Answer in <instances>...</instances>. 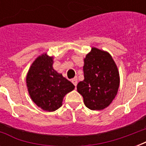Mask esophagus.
<instances>
[{"label": "esophagus", "mask_w": 146, "mask_h": 146, "mask_svg": "<svg viewBox=\"0 0 146 146\" xmlns=\"http://www.w3.org/2000/svg\"><path fill=\"white\" fill-rule=\"evenodd\" d=\"M71 82H73V84L75 86H77V83H78L77 78L75 77V78H73V79H72V80H71Z\"/></svg>", "instance_id": "34e87169"}]
</instances>
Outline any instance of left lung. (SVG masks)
<instances>
[{
  "instance_id": "1",
  "label": "left lung",
  "mask_w": 146,
  "mask_h": 146,
  "mask_svg": "<svg viewBox=\"0 0 146 146\" xmlns=\"http://www.w3.org/2000/svg\"><path fill=\"white\" fill-rule=\"evenodd\" d=\"M84 80L77 85L78 92L90 110H102L117 94L120 75L117 66L107 51L92 48L84 59Z\"/></svg>"
}]
</instances>
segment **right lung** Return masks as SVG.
I'll use <instances>...</instances> for the list:
<instances>
[{
	"mask_svg": "<svg viewBox=\"0 0 146 146\" xmlns=\"http://www.w3.org/2000/svg\"><path fill=\"white\" fill-rule=\"evenodd\" d=\"M53 57L46 53L40 55L26 76V86L32 100L38 107L49 112L60 108L64 96L75 88L53 68Z\"/></svg>",
	"mask_w": 146,
	"mask_h": 146,
	"instance_id": "add662e5",
	"label": "right lung"
}]
</instances>
